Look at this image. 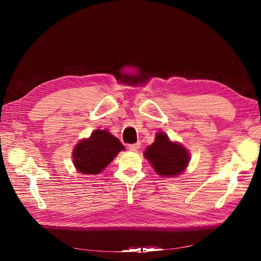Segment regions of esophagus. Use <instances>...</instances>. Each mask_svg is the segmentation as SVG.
Wrapping results in <instances>:
<instances>
[{
  "label": "esophagus",
  "mask_w": 261,
  "mask_h": 261,
  "mask_svg": "<svg viewBox=\"0 0 261 261\" xmlns=\"http://www.w3.org/2000/svg\"><path fill=\"white\" fill-rule=\"evenodd\" d=\"M139 147H140V143H136V144L128 145V149H129V150H133V151H136L137 149H139Z\"/></svg>",
  "instance_id": "esophagus-1"
}]
</instances>
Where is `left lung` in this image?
Wrapping results in <instances>:
<instances>
[{
  "instance_id": "left-lung-1",
  "label": "left lung",
  "mask_w": 261,
  "mask_h": 261,
  "mask_svg": "<svg viewBox=\"0 0 261 261\" xmlns=\"http://www.w3.org/2000/svg\"><path fill=\"white\" fill-rule=\"evenodd\" d=\"M145 156L158 174L168 177L183 172L189 161L187 150L176 143H172L163 133H158L154 143L146 149Z\"/></svg>"
}]
</instances>
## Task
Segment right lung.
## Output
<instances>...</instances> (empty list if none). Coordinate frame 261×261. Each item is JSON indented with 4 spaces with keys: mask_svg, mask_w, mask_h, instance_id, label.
<instances>
[{
    "mask_svg": "<svg viewBox=\"0 0 261 261\" xmlns=\"http://www.w3.org/2000/svg\"><path fill=\"white\" fill-rule=\"evenodd\" d=\"M124 149L121 141L112 134L97 129L88 139H84L76 145L73 162L75 168L83 174H98Z\"/></svg>",
    "mask_w": 261,
    "mask_h": 261,
    "instance_id": "obj_1",
    "label": "right lung"
}]
</instances>
